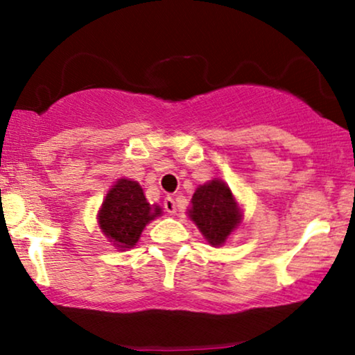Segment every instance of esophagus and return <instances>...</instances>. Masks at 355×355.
Segmentation results:
<instances>
[{"instance_id": "esophagus-1", "label": "esophagus", "mask_w": 355, "mask_h": 355, "mask_svg": "<svg viewBox=\"0 0 355 355\" xmlns=\"http://www.w3.org/2000/svg\"><path fill=\"white\" fill-rule=\"evenodd\" d=\"M163 205H164V210H166L168 215H174V213H176V202H174L173 197L164 198Z\"/></svg>"}]
</instances>
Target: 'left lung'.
I'll return each mask as SVG.
<instances>
[{"label":"left lung","mask_w":355,"mask_h":355,"mask_svg":"<svg viewBox=\"0 0 355 355\" xmlns=\"http://www.w3.org/2000/svg\"><path fill=\"white\" fill-rule=\"evenodd\" d=\"M189 215L211 245H221L241 221L230 187L216 179L197 189Z\"/></svg>","instance_id":"obj_1"}]
</instances>
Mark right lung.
I'll return each mask as SVG.
<instances>
[{
	"label": "right lung",
	"instance_id": "obj_1",
	"mask_svg": "<svg viewBox=\"0 0 355 355\" xmlns=\"http://www.w3.org/2000/svg\"><path fill=\"white\" fill-rule=\"evenodd\" d=\"M159 215L162 208L150 205L137 182L119 179L106 193L98 223L116 247L130 249L139 241L145 225Z\"/></svg>",
	"mask_w": 355,
	"mask_h": 355
}]
</instances>
